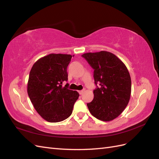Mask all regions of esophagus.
Masks as SVG:
<instances>
[{
    "label": "esophagus",
    "instance_id": "34e87169",
    "mask_svg": "<svg viewBox=\"0 0 159 159\" xmlns=\"http://www.w3.org/2000/svg\"><path fill=\"white\" fill-rule=\"evenodd\" d=\"M85 89H82V90H80V91H79L78 92H79V93H80V95H82V94L84 93V91H85Z\"/></svg>",
    "mask_w": 159,
    "mask_h": 159
}]
</instances>
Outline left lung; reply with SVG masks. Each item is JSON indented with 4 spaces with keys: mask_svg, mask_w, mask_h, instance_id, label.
<instances>
[{
    "mask_svg": "<svg viewBox=\"0 0 159 159\" xmlns=\"http://www.w3.org/2000/svg\"><path fill=\"white\" fill-rule=\"evenodd\" d=\"M82 57L94 70L92 102L87 104L93 117L103 121L117 118L125 109L131 98V80L126 66L109 52L85 53Z\"/></svg>",
    "mask_w": 159,
    "mask_h": 159,
    "instance_id": "8db88e82",
    "label": "left lung"
}]
</instances>
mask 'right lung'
Wrapping results in <instances>:
<instances>
[{
    "label": "right lung",
    "instance_id": "obj_1",
    "mask_svg": "<svg viewBox=\"0 0 159 159\" xmlns=\"http://www.w3.org/2000/svg\"><path fill=\"white\" fill-rule=\"evenodd\" d=\"M71 55L50 54L38 60L30 71L27 92L38 113L50 123L68 118L80 94L62 86L68 80Z\"/></svg>",
    "mask_w": 159,
    "mask_h": 159
}]
</instances>
